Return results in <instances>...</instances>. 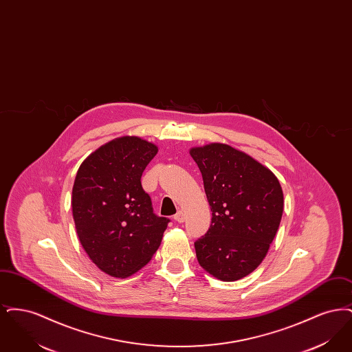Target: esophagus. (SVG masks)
I'll return each mask as SVG.
<instances>
[{"label":"esophagus","instance_id":"esophagus-1","mask_svg":"<svg viewBox=\"0 0 352 352\" xmlns=\"http://www.w3.org/2000/svg\"><path fill=\"white\" fill-rule=\"evenodd\" d=\"M174 219H175L178 223H184V220H186V215H184V211L179 210V211L174 215Z\"/></svg>","mask_w":352,"mask_h":352}]
</instances>
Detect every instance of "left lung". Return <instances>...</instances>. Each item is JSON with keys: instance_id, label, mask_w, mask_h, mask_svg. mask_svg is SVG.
I'll use <instances>...</instances> for the list:
<instances>
[{"instance_id": "left-lung-1", "label": "left lung", "mask_w": 352, "mask_h": 352, "mask_svg": "<svg viewBox=\"0 0 352 352\" xmlns=\"http://www.w3.org/2000/svg\"><path fill=\"white\" fill-rule=\"evenodd\" d=\"M201 170L211 227L195 243L201 268L220 281L251 274L265 258L284 211V192L272 170L231 145L190 149Z\"/></svg>"}]
</instances>
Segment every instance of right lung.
Wrapping results in <instances>:
<instances>
[{
  "label": "right lung",
  "instance_id": "obj_1",
  "mask_svg": "<svg viewBox=\"0 0 352 352\" xmlns=\"http://www.w3.org/2000/svg\"><path fill=\"white\" fill-rule=\"evenodd\" d=\"M158 146L118 137L91 153L76 173L72 217L80 244L104 273L125 278L144 268L161 245L168 219L153 214L141 177Z\"/></svg>",
  "mask_w": 352,
  "mask_h": 352
}]
</instances>
